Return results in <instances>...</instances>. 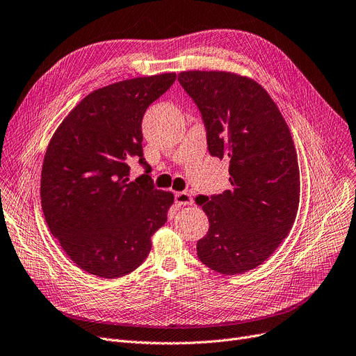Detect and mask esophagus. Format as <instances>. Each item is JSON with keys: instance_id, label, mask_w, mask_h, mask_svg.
Listing matches in <instances>:
<instances>
[{"instance_id": "1", "label": "esophagus", "mask_w": 356, "mask_h": 356, "mask_svg": "<svg viewBox=\"0 0 356 356\" xmlns=\"http://www.w3.org/2000/svg\"><path fill=\"white\" fill-rule=\"evenodd\" d=\"M175 199H176V204L179 207H186V205H192L193 204L192 195L188 193V192H177Z\"/></svg>"}]
</instances>
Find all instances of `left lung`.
Masks as SVG:
<instances>
[{
	"label": "left lung",
	"mask_w": 356,
	"mask_h": 356,
	"mask_svg": "<svg viewBox=\"0 0 356 356\" xmlns=\"http://www.w3.org/2000/svg\"><path fill=\"white\" fill-rule=\"evenodd\" d=\"M177 80L202 115L211 156L229 163V188L196 197L209 221L197 257L215 272L244 273L264 264L296 221L300 168L289 128L249 76L183 71Z\"/></svg>",
	"instance_id": "obj_1"
}]
</instances>
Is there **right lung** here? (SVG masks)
I'll list each match as a JSON object with an SVG mask.
<instances>
[{"mask_svg": "<svg viewBox=\"0 0 356 356\" xmlns=\"http://www.w3.org/2000/svg\"><path fill=\"white\" fill-rule=\"evenodd\" d=\"M175 72L123 80L86 96L44 154L40 199L46 224L74 264L106 280L128 275L167 221L172 192L154 188L143 154V118L172 87ZM146 175L129 180V161Z\"/></svg>", "mask_w": 356, "mask_h": 356, "instance_id": "obj_1", "label": "right lung"}]
</instances>
